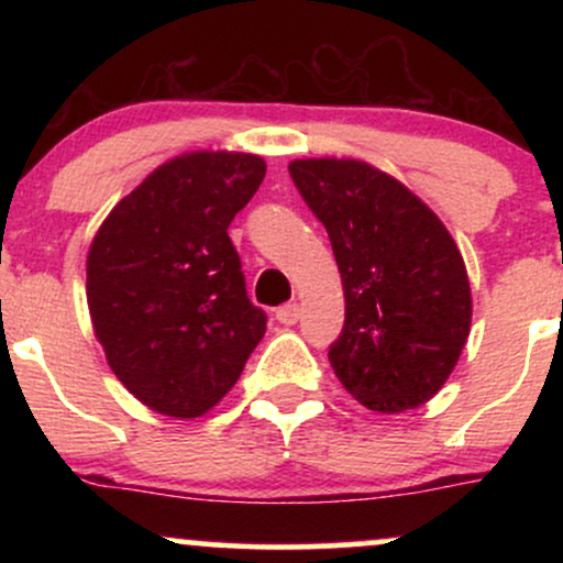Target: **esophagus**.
<instances>
[{
	"instance_id": "obj_1",
	"label": "esophagus",
	"mask_w": 563,
	"mask_h": 563,
	"mask_svg": "<svg viewBox=\"0 0 563 563\" xmlns=\"http://www.w3.org/2000/svg\"><path fill=\"white\" fill-rule=\"evenodd\" d=\"M275 318H277V322H283V325H296L301 318V307L299 303H286V307L277 309Z\"/></svg>"
}]
</instances>
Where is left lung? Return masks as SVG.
<instances>
[{
    "mask_svg": "<svg viewBox=\"0 0 563 563\" xmlns=\"http://www.w3.org/2000/svg\"><path fill=\"white\" fill-rule=\"evenodd\" d=\"M290 179L325 224L344 286V331L328 349L344 389L376 412L429 402L471 331L455 241L399 179L354 158H301Z\"/></svg>",
    "mask_w": 563,
    "mask_h": 563,
    "instance_id": "obj_1",
    "label": "left lung"
}]
</instances>
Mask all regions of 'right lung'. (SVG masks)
<instances>
[{"mask_svg":"<svg viewBox=\"0 0 563 563\" xmlns=\"http://www.w3.org/2000/svg\"><path fill=\"white\" fill-rule=\"evenodd\" d=\"M264 172L251 153H183L121 198L89 245L97 341L115 378L161 416L211 410L267 331L228 235Z\"/></svg>","mask_w":563,"mask_h":563,"instance_id":"1","label":"right lung"}]
</instances>
